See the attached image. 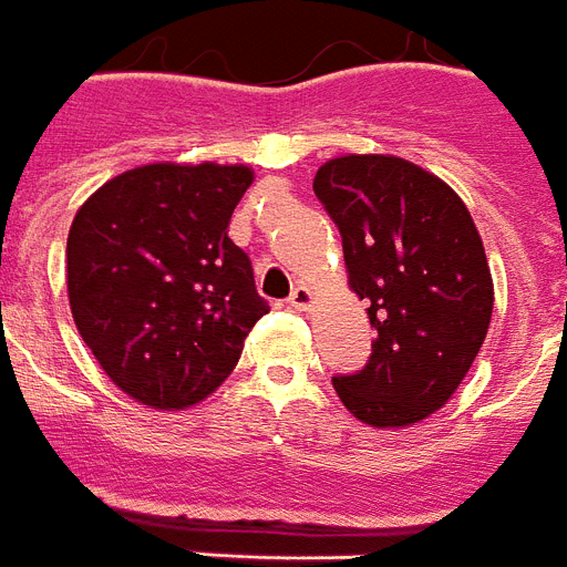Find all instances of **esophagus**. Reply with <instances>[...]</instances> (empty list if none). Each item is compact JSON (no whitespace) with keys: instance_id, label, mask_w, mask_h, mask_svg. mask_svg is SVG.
I'll use <instances>...</instances> for the list:
<instances>
[{"instance_id":"1","label":"esophagus","mask_w":567,"mask_h":567,"mask_svg":"<svg viewBox=\"0 0 567 567\" xmlns=\"http://www.w3.org/2000/svg\"><path fill=\"white\" fill-rule=\"evenodd\" d=\"M289 307L298 309V312L309 309L312 307V292H309L307 287H295L292 295H289Z\"/></svg>"}]
</instances>
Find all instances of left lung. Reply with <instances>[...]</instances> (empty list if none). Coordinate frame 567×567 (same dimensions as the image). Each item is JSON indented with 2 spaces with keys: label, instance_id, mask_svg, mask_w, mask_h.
Returning <instances> with one entry per match:
<instances>
[{
  "label": "left lung",
  "instance_id": "8db88e82",
  "mask_svg": "<svg viewBox=\"0 0 567 567\" xmlns=\"http://www.w3.org/2000/svg\"><path fill=\"white\" fill-rule=\"evenodd\" d=\"M312 188L379 332L370 361L332 379L338 399L372 427L422 422L456 393L491 327V266L471 212L435 174L386 154L330 159Z\"/></svg>",
  "mask_w": 567,
  "mask_h": 567
}]
</instances>
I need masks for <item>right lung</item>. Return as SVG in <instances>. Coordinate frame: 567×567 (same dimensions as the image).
I'll return each instance as SVG.
<instances>
[{
    "instance_id": "add662e5",
    "label": "right lung",
    "mask_w": 567,
    "mask_h": 567,
    "mask_svg": "<svg viewBox=\"0 0 567 567\" xmlns=\"http://www.w3.org/2000/svg\"><path fill=\"white\" fill-rule=\"evenodd\" d=\"M246 166L152 163L96 188L68 231V301L109 379L183 410L229 379L269 303L226 235Z\"/></svg>"
}]
</instances>
